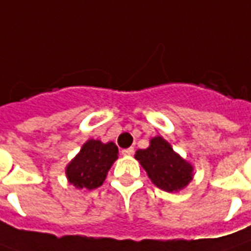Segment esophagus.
<instances>
[{
	"mask_svg": "<svg viewBox=\"0 0 251 251\" xmlns=\"http://www.w3.org/2000/svg\"><path fill=\"white\" fill-rule=\"evenodd\" d=\"M122 153H123L124 156H129V155H132L133 153V148L129 147V148H126V150H122Z\"/></svg>",
	"mask_w": 251,
	"mask_h": 251,
	"instance_id": "34e87169",
	"label": "esophagus"
}]
</instances>
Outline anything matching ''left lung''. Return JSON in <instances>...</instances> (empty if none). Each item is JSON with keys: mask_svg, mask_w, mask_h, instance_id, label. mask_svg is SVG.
I'll list each match as a JSON object with an SVG mask.
<instances>
[{"mask_svg": "<svg viewBox=\"0 0 251 251\" xmlns=\"http://www.w3.org/2000/svg\"><path fill=\"white\" fill-rule=\"evenodd\" d=\"M135 158L152 183L167 193L182 190L193 179V166L174 152L170 143L160 136L151 139L146 150H138Z\"/></svg>", "mask_w": 251, "mask_h": 251, "instance_id": "1", "label": "left lung"}]
</instances>
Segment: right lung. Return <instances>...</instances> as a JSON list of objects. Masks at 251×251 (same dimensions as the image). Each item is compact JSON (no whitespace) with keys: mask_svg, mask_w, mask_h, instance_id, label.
Returning <instances> with one entry per match:
<instances>
[{"mask_svg":"<svg viewBox=\"0 0 251 251\" xmlns=\"http://www.w3.org/2000/svg\"><path fill=\"white\" fill-rule=\"evenodd\" d=\"M118 147L115 143L103 144L99 140H88L76 158L67 167L69 183L77 188L93 190L101 186L108 170L118 159Z\"/></svg>","mask_w":251,"mask_h":251,"instance_id":"obj_1","label":"right lung"}]
</instances>
